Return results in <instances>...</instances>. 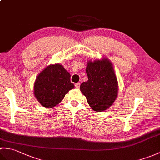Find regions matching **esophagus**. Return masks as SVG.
I'll return each mask as SVG.
<instances>
[{
	"mask_svg": "<svg viewBox=\"0 0 160 160\" xmlns=\"http://www.w3.org/2000/svg\"><path fill=\"white\" fill-rule=\"evenodd\" d=\"M80 86V82H78V83L75 84V87H76V89H79Z\"/></svg>",
	"mask_w": 160,
	"mask_h": 160,
	"instance_id": "1",
	"label": "esophagus"
}]
</instances>
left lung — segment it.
<instances>
[{"label": "left lung", "mask_w": 160, "mask_h": 160, "mask_svg": "<svg viewBox=\"0 0 160 160\" xmlns=\"http://www.w3.org/2000/svg\"><path fill=\"white\" fill-rule=\"evenodd\" d=\"M88 80L80 85V91L87 98L90 107L102 112L113 104L118 94V82L113 64L106 57L87 61Z\"/></svg>", "instance_id": "1"}]
</instances>
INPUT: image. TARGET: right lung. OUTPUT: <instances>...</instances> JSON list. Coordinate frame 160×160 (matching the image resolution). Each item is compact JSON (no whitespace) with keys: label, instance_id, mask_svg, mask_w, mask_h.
<instances>
[{"label":"right lung","instance_id":"right-lung-1","mask_svg":"<svg viewBox=\"0 0 160 160\" xmlns=\"http://www.w3.org/2000/svg\"><path fill=\"white\" fill-rule=\"evenodd\" d=\"M70 77V73L62 64L56 63L47 66L36 77L33 84L36 100L44 107L56 106L74 88Z\"/></svg>","mask_w":160,"mask_h":160}]
</instances>
